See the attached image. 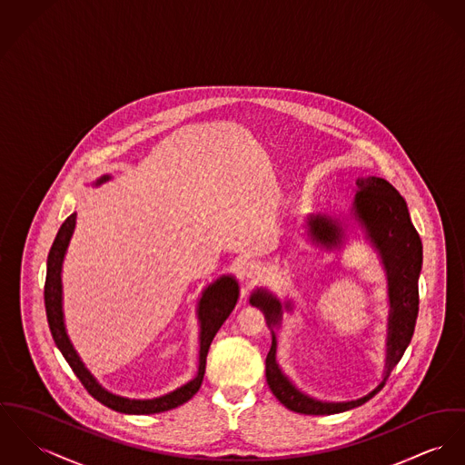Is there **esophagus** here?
Wrapping results in <instances>:
<instances>
[{"label":"esophagus","instance_id":"34e87169","mask_svg":"<svg viewBox=\"0 0 465 465\" xmlns=\"http://www.w3.org/2000/svg\"><path fill=\"white\" fill-rule=\"evenodd\" d=\"M263 274V267L256 262H248L244 263L242 267V276L248 278V280H254V278H260Z\"/></svg>","mask_w":465,"mask_h":465}]
</instances>
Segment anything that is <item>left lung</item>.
Here are the masks:
<instances>
[{
    "mask_svg": "<svg viewBox=\"0 0 465 465\" xmlns=\"http://www.w3.org/2000/svg\"><path fill=\"white\" fill-rule=\"evenodd\" d=\"M354 191L356 196L349 215L310 214L304 219V233L308 237L306 241L313 246L340 251L347 244L349 226L354 223L364 233V241L379 254L388 280L390 304L382 381L370 393L345 401H325L301 391L276 359V329L282 325L283 312L292 313V299L280 301L265 288H256L250 297L251 306L258 308L265 315L272 336V345L265 359L267 384L286 409L299 414H340L366 403L384 388L390 373L403 356L414 334L420 304L418 280L423 265V246L411 221L407 203L393 185L381 177H359Z\"/></svg>",
    "mask_w": 465,
    "mask_h": 465,
    "instance_id": "left-lung-1",
    "label": "left lung"
}]
</instances>
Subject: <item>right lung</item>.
<instances>
[{"instance_id": "obj_1", "label": "right lung", "mask_w": 465, "mask_h": 465, "mask_svg": "<svg viewBox=\"0 0 465 465\" xmlns=\"http://www.w3.org/2000/svg\"><path fill=\"white\" fill-rule=\"evenodd\" d=\"M113 179L111 175H101L92 185H101ZM75 228V213L69 215L64 224L60 226L56 239L51 246L47 256V274H45V286H44V302H45V313L49 329L53 334V340L64 358L71 364L72 371L77 375L81 384L86 388V391L92 394L97 401L104 403L109 409L124 414H157L170 409H175L187 400H191L198 393L203 373H205V362L207 354L211 349V343L214 340L215 332L224 321L233 312L237 299H239V283L233 276L223 274L215 282L207 286L202 292V297L198 301V323H200V352H198V371L196 375L182 384L177 390L170 393L161 394L155 398H127L120 394L111 393L106 388L99 384V381L92 375V371L84 366V362L75 352L72 345L71 338L67 334L65 325V313H64V283H62V271H64V260L71 244L72 233Z\"/></svg>"}]
</instances>
